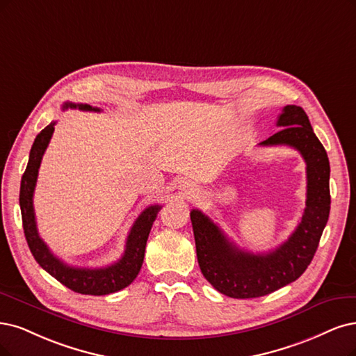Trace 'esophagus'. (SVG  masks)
<instances>
[{
	"label": "esophagus",
	"instance_id": "obj_1",
	"mask_svg": "<svg viewBox=\"0 0 356 356\" xmlns=\"http://www.w3.org/2000/svg\"><path fill=\"white\" fill-rule=\"evenodd\" d=\"M179 189L183 192V195L188 196V198H192V196H193V195H195V192H196V188H195L193 183H191V181H185V180L180 181Z\"/></svg>",
	"mask_w": 356,
	"mask_h": 356
}]
</instances>
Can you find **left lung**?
I'll use <instances>...</instances> for the list:
<instances>
[{"mask_svg": "<svg viewBox=\"0 0 356 356\" xmlns=\"http://www.w3.org/2000/svg\"><path fill=\"white\" fill-rule=\"evenodd\" d=\"M283 127L261 147L286 145L307 163V207L295 232L268 254L242 251L200 209H192L196 257L204 277L220 293L234 299L259 298L295 282L311 264L330 214V163L307 113L286 105L277 118Z\"/></svg>", "mask_w": 356, "mask_h": 356, "instance_id": "obj_1", "label": "left lung"}]
</instances>
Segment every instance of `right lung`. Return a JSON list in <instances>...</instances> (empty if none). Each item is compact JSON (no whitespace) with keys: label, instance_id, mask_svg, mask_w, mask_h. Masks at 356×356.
Listing matches in <instances>:
<instances>
[{"label":"right lung","instance_id":"1","mask_svg":"<svg viewBox=\"0 0 356 356\" xmlns=\"http://www.w3.org/2000/svg\"><path fill=\"white\" fill-rule=\"evenodd\" d=\"M67 108H79L82 111L97 113L101 111V108L90 107L88 104L64 102L63 110ZM54 124L56 122L49 123L44 130L39 131V135L35 138L29 154L28 167H26L22 176L19 202L26 241H28L31 252L38 264L47 273H49L52 277L57 279L61 284L69 287L70 291L82 295L95 296L118 292L134 282L140 271L145 257V246H147L151 227L156 218V214L160 213L161 205H151L148 208H145L139 214V217L135 220L134 226H131L129 232L124 254L120 259L114 262V264L102 268H79L64 264L61 259H58L49 251L47 243L41 239V236H39L33 209V192L36 186L38 171L39 165H41L44 152L51 140V136L54 134Z\"/></svg>","mask_w":356,"mask_h":356}]
</instances>
